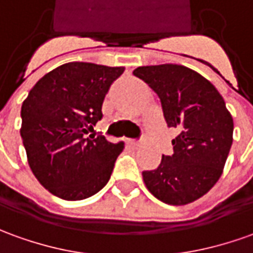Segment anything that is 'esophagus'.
<instances>
[{"label": "esophagus", "instance_id": "34e87169", "mask_svg": "<svg viewBox=\"0 0 253 253\" xmlns=\"http://www.w3.org/2000/svg\"><path fill=\"white\" fill-rule=\"evenodd\" d=\"M126 143L129 144L130 147H133V149H137V147L140 146V143H139V142H136V140H130V139H128V140H126Z\"/></svg>", "mask_w": 253, "mask_h": 253}]
</instances>
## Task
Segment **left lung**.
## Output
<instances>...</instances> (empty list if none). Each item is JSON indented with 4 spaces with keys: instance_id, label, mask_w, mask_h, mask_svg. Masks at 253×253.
<instances>
[{
    "instance_id": "left-lung-1",
    "label": "left lung",
    "mask_w": 253,
    "mask_h": 253,
    "mask_svg": "<svg viewBox=\"0 0 253 253\" xmlns=\"http://www.w3.org/2000/svg\"><path fill=\"white\" fill-rule=\"evenodd\" d=\"M133 74L158 95L168 126L179 132L173 154L142 173L144 184L165 204L193 203L222 176L233 143V117L216 88L186 66H142Z\"/></svg>"
}]
</instances>
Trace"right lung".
<instances>
[{"label":"right lung","instance_id":"add662e5","mask_svg":"<svg viewBox=\"0 0 253 253\" xmlns=\"http://www.w3.org/2000/svg\"><path fill=\"white\" fill-rule=\"evenodd\" d=\"M125 67L70 62L38 81L22 104L20 136L37 180L53 196L78 201L109 182L124 143L86 137L102 120L110 85Z\"/></svg>","mask_w":253,"mask_h":253}]
</instances>
